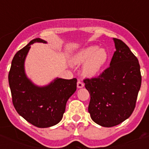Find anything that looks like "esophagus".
<instances>
[{
    "instance_id": "1",
    "label": "esophagus",
    "mask_w": 149,
    "mask_h": 149,
    "mask_svg": "<svg viewBox=\"0 0 149 149\" xmlns=\"http://www.w3.org/2000/svg\"><path fill=\"white\" fill-rule=\"evenodd\" d=\"M77 88H83L84 86V83L81 82V81H78L77 83Z\"/></svg>"
}]
</instances>
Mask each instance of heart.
Instances as JSON below:
<instances>
[{
  "instance_id": "b5f03b06",
  "label": "heart",
  "mask_w": 149,
  "mask_h": 149,
  "mask_svg": "<svg viewBox=\"0 0 149 149\" xmlns=\"http://www.w3.org/2000/svg\"><path fill=\"white\" fill-rule=\"evenodd\" d=\"M108 59V54L104 48L89 46L79 51L74 56V62L77 64L84 63L83 72L86 76L93 77L99 73Z\"/></svg>"
}]
</instances>
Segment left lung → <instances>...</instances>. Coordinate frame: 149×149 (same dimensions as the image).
I'll return each mask as SVG.
<instances>
[{
  "instance_id": "obj_1",
  "label": "left lung",
  "mask_w": 149,
  "mask_h": 149,
  "mask_svg": "<svg viewBox=\"0 0 149 149\" xmlns=\"http://www.w3.org/2000/svg\"><path fill=\"white\" fill-rule=\"evenodd\" d=\"M116 51L99 76L84 80L90 95L88 111L96 124L110 127L132 114L141 86L139 61L127 45L113 38Z\"/></svg>"
}]
</instances>
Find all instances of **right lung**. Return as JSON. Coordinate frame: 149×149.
I'll return each instance as SVG.
<instances>
[{
	"instance_id": "1",
	"label": "right lung",
	"mask_w": 149,
	"mask_h": 149,
	"mask_svg": "<svg viewBox=\"0 0 149 149\" xmlns=\"http://www.w3.org/2000/svg\"><path fill=\"white\" fill-rule=\"evenodd\" d=\"M35 42H46L36 38L19 50L12 60L8 79L17 113L36 127H48L61 121L67 101L77 89V79L56 78L48 86L34 85L25 74L24 60Z\"/></svg>"
}]
</instances>
